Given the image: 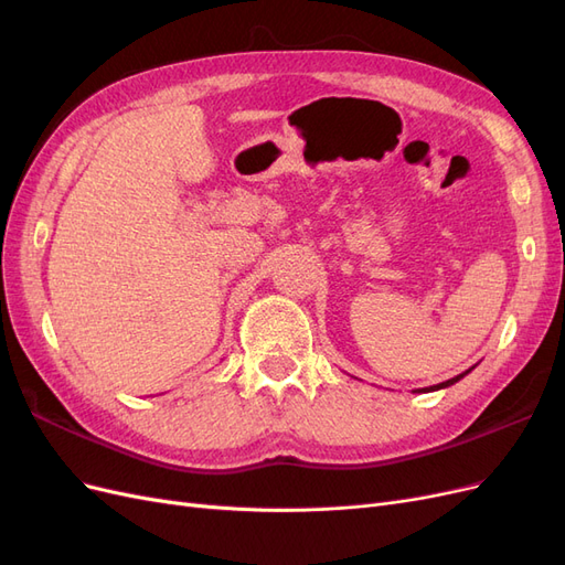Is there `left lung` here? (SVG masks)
Masks as SVG:
<instances>
[{"label": "left lung", "mask_w": 565, "mask_h": 565, "mask_svg": "<svg viewBox=\"0 0 565 565\" xmlns=\"http://www.w3.org/2000/svg\"><path fill=\"white\" fill-rule=\"evenodd\" d=\"M473 367H469V370H465L461 374H457V377H452V380H448V382H440V384H436V386H426V388H417V393H429V391H438V388H448V386H452L455 382H459L461 377H467V374L471 372Z\"/></svg>", "instance_id": "1"}]
</instances>
